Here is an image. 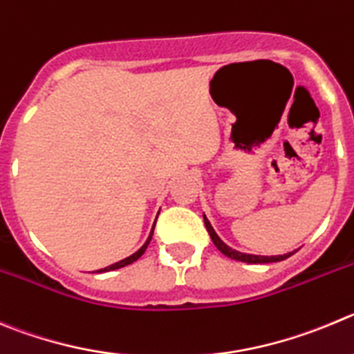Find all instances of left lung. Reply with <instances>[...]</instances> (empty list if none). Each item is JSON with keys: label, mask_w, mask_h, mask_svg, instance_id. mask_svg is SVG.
I'll return each mask as SVG.
<instances>
[{"label": "left lung", "mask_w": 354, "mask_h": 354, "mask_svg": "<svg viewBox=\"0 0 354 354\" xmlns=\"http://www.w3.org/2000/svg\"><path fill=\"white\" fill-rule=\"evenodd\" d=\"M204 225H206L207 232H209L211 239H213L214 246L220 250V252L223 253L225 257H229V259L232 260H237V262H246V263H270V262H281V260H286L288 257H292L293 253H288V255H277V257H259V255H246V253H239L236 252V250H232V248L227 246L225 243H223L220 237L216 236V232L213 230V227H211V223L207 222V218L204 216Z\"/></svg>", "instance_id": "8db88e82"}]
</instances>
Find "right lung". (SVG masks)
Instances as JSON below:
<instances>
[{
  "mask_svg": "<svg viewBox=\"0 0 354 354\" xmlns=\"http://www.w3.org/2000/svg\"><path fill=\"white\" fill-rule=\"evenodd\" d=\"M155 222H157V220H155ZM153 229H155V225H153ZM153 229H151L150 236H148V239H147V243H145V244H143V246H141V248H140V250H138V252H136V253H134V255L127 257V259L120 260V262L113 263V266H110V267H104V269L97 270V272H108V270H115V269H120V267H125V266H129V263H132V262H136V260H138V259H140V257H141V255H143V253H145V250H147V248H148V244H150V241H151V236H153Z\"/></svg>",
  "mask_w": 354,
  "mask_h": 354,
  "instance_id": "obj_1",
  "label": "right lung"
}]
</instances>
